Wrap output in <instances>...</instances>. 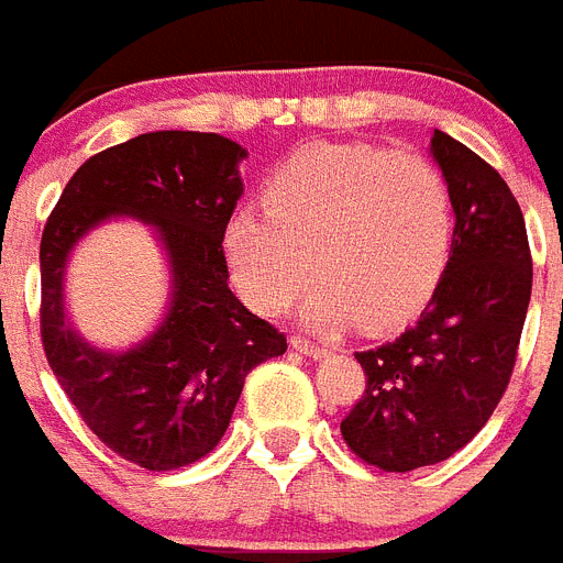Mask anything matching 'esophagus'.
I'll list each match as a JSON object with an SVG mask.
<instances>
[{
  "mask_svg": "<svg viewBox=\"0 0 563 563\" xmlns=\"http://www.w3.org/2000/svg\"><path fill=\"white\" fill-rule=\"evenodd\" d=\"M291 346H295L297 352L309 354V357H325V354H329V346H323L318 340L306 338V334H295V338H291Z\"/></svg>",
  "mask_w": 563,
  "mask_h": 563,
  "instance_id": "esophagus-1",
  "label": "esophagus"
}]
</instances>
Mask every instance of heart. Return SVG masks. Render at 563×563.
Here are the masks:
<instances>
[{
	"label": "heart",
	"mask_w": 563,
	"mask_h": 563,
	"mask_svg": "<svg viewBox=\"0 0 563 563\" xmlns=\"http://www.w3.org/2000/svg\"><path fill=\"white\" fill-rule=\"evenodd\" d=\"M223 229L231 280L257 311L289 309L311 280L314 323L391 329L427 303L450 263L455 197L427 157L363 143H314L266 183Z\"/></svg>",
	"instance_id": "obj_1"
}]
</instances>
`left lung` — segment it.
<instances>
[{
  "instance_id": "obj_1",
  "label": "left lung",
  "mask_w": 563,
  "mask_h": 563,
  "mask_svg": "<svg viewBox=\"0 0 563 563\" xmlns=\"http://www.w3.org/2000/svg\"><path fill=\"white\" fill-rule=\"evenodd\" d=\"M432 157L455 197L446 272L400 338L354 352L366 389L340 423L363 464L412 472L455 455L509 386L532 295V254L518 200L493 165L434 131Z\"/></svg>"
}]
</instances>
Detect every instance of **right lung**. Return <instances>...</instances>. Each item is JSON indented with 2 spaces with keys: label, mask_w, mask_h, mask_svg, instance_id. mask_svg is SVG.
Wrapping results in <instances>:
<instances>
[{
  "label": "right lung",
  "mask_w": 563,
  "mask_h": 563,
  "mask_svg": "<svg viewBox=\"0 0 563 563\" xmlns=\"http://www.w3.org/2000/svg\"><path fill=\"white\" fill-rule=\"evenodd\" d=\"M243 157L220 134H140L85 159L42 231L40 332L51 372L99 441L148 472L209 455L229 429L245 375L286 352V334L229 289L223 229L243 194ZM113 213L154 224L175 272L164 325L122 355L88 347L62 309L69 249Z\"/></svg>",
  "instance_id": "right-lung-1"
}]
</instances>
